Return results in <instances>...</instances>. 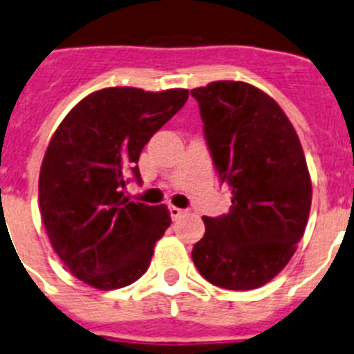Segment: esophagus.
Returning a JSON list of instances; mask_svg holds the SVG:
<instances>
[{"label": "esophagus", "instance_id": "1", "mask_svg": "<svg viewBox=\"0 0 354 354\" xmlns=\"http://www.w3.org/2000/svg\"><path fill=\"white\" fill-rule=\"evenodd\" d=\"M169 214H171V219L176 221V219H180L181 215L185 214V210H181V208H178V207H169Z\"/></svg>", "mask_w": 354, "mask_h": 354}]
</instances>
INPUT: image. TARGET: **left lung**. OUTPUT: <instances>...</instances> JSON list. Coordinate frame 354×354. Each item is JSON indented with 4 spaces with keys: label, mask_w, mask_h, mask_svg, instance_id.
I'll list each match as a JSON object with an SVG mask.
<instances>
[{
    "label": "left lung",
    "mask_w": 354,
    "mask_h": 354,
    "mask_svg": "<svg viewBox=\"0 0 354 354\" xmlns=\"http://www.w3.org/2000/svg\"><path fill=\"white\" fill-rule=\"evenodd\" d=\"M232 207L203 217L192 260L199 274L228 290H251L281 272L303 239L312 180L299 137L269 94L245 82H212L190 91Z\"/></svg>",
    "instance_id": "left-lung-1"
}]
</instances>
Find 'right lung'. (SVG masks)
Here are the masks:
<instances>
[{
	"instance_id": "obj_1",
	"label": "right lung",
	"mask_w": 354,
	"mask_h": 354,
	"mask_svg": "<svg viewBox=\"0 0 354 354\" xmlns=\"http://www.w3.org/2000/svg\"><path fill=\"white\" fill-rule=\"evenodd\" d=\"M189 97L187 88L109 87L80 101L58 124L39 174V207L55 253L75 278L100 290L133 283L171 226L165 205L124 196L140 181V151Z\"/></svg>"
}]
</instances>
